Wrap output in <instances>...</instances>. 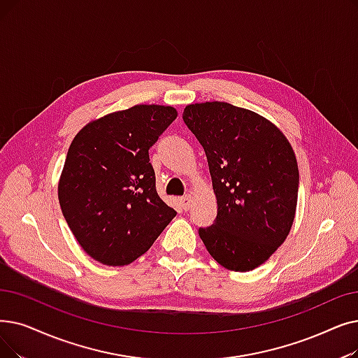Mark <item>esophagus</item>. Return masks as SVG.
Masks as SVG:
<instances>
[{"mask_svg": "<svg viewBox=\"0 0 358 358\" xmlns=\"http://www.w3.org/2000/svg\"><path fill=\"white\" fill-rule=\"evenodd\" d=\"M180 201H181V206H182L184 210H190L192 203H193V197L190 194H185V196L181 197Z\"/></svg>", "mask_w": 358, "mask_h": 358, "instance_id": "34e87169", "label": "esophagus"}]
</instances>
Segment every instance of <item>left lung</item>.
<instances>
[{
  "mask_svg": "<svg viewBox=\"0 0 358 358\" xmlns=\"http://www.w3.org/2000/svg\"><path fill=\"white\" fill-rule=\"evenodd\" d=\"M182 120L203 146L217 201L215 222L199 228L224 268L253 271L281 245L299 196L295 153L275 124L227 102L192 103Z\"/></svg>",
  "mask_w": 358,
  "mask_h": 358,
  "instance_id": "left-lung-1",
  "label": "left lung"
}]
</instances>
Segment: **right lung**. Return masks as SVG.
<instances>
[{
	"instance_id": "obj_1",
	"label": "right lung",
	"mask_w": 358,
	"mask_h": 358,
	"mask_svg": "<svg viewBox=\"0 0 358 358\" xmlns=\"http://www.w3.org/2000/svg\"><path fill=\"white\" fill-rule=\"evenodd\" d=\"M177 118L173 106L134 105L89 122L69 148L58 184L83 250L108 266L145 255L177 212L158 196L149 149Z\"/></svg>"
}]
</instances>
